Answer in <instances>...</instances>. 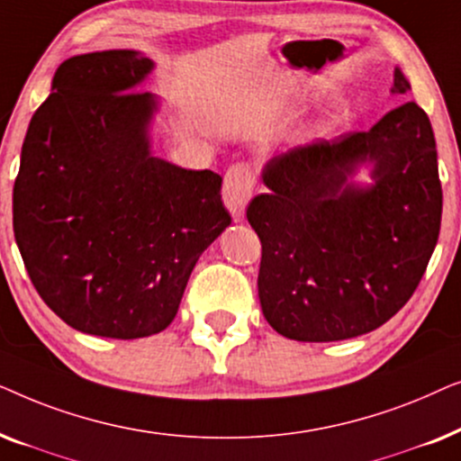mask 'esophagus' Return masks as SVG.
<instances>
[{
    "mask_svg": "<svg viewBox=\"0 0 461 461\" xmlns=\"http://www.w3.org/2000/svg\"><path fill=\"white\" fill-rule=\"evenodd\" d=\"M254 186L256 172L254 167L248 166V163H235V166L224 174L222 199L235 220H241L245 205H248L251 193H254Z\"/></svg>",
    "mask_w": 461,
    "mask_h": 461,
    "instance_id": "34e87169",
    "label": "esophagus"
}]
</instances>
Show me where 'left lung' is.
I'll return each mask as SVG.
<instances>
[{
  "instance_id": "left-lung-1",
  "label": "left lung",
  "mask_w": 461,
  "mask_h": 461,
  "mask_svg": "<svg viewBox=\"0 0 461 461\" xmlns=\"http://www.w3.org/2000/svg\"><path fill=\"white\" fill-rule=\"evenodd\" d=\"M411 90L394 68L393 94ZM370 166L371 185L351 176ZM248 207L262 243L258 295L270 327L298 342H338L393 319L438 241L443 191L430 119L415 103L369 131L294 147L262 169Z\"/></svg>"
}]
</instances>
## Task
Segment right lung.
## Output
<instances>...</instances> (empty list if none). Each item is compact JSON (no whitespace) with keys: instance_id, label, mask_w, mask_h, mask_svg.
<instances>
[{"instance_id":"add662e5","label":"right lung","mask_w":461,"mask_h":461,"mask_svg":"<svg viewBox=\"0 0 461 461\" xmlns=\"http://www.w3.org/2000/svg\"><path fill=\"white\" fill-rule=\"evenodd\" d=\"M136 50L73 56L31 119L12 194L23 262L73 330L136 339L178 312L199 256L230 224L222 178L150 153L159 100Z\"/></svg>"}]
</instances>
